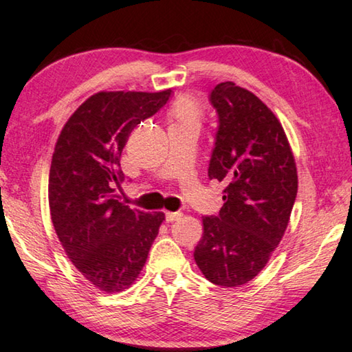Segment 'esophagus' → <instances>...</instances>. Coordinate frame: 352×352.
<instances>
[{
  "instance_id": "1",
  "label": "esophagus",
  "mask_w": 352,
  "mask_h": 352,
  "mask_svg": "<svg viewBox=\"0 0 352 352\" xmlns=\"http://www.w3.org/2000/svg\"><path fill=\"white\" fill-rule=\"evenodd\" d=\"M181 217H182L181 212H165V220H166V223H173V221L179 220Z\"/></svg>"
}]
</instances>
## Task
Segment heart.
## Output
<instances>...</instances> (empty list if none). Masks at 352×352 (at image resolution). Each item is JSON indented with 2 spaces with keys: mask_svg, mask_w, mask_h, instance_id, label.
<instances>
[{
  "mask_svg": "<svg viewBox=\"0 0 352 352\" xmlns=\"http://www.w3.org/2000/svg\"><path fill=\"white\" fill-rule=\"evenodd\" d=\"M170 117L176 124H195L199 126L203 118V107L193 96L184 95L173 102L170 109Z\"/></svg>",
  "mask_w": 352,
  "mask_h": 352,
  "instance_id": "b5f03b06",
  "label": "heart"
}]
</instances>
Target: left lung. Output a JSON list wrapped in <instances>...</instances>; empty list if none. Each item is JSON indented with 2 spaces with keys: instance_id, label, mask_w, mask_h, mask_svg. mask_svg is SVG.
I'll list each match as a JSON object with an SVG mask.
<instances>
[{
  "instance_id": "8db88e82",
  "label": "left lung",
  "mask_w": 352,
  "mask_h": 352,
  "mask_svg": "<svg viewBox=\"0 0 352 352\" xmlns=\"http://www.w3.org/2000/svg\"><path fill=\"white\" fill-rule=\"evenodd\" d=\"M218 113L209 177L224 182V204L203 218L195 262L212 284L240 287L268 263L289 226L298 171L276 115L252 91L230 80L212 90Z\"/></svg>"
}]
</instances>
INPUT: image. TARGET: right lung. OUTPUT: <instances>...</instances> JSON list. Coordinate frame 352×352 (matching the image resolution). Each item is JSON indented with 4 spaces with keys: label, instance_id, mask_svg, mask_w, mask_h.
<instances>
[{
    "label": "right lung",
    "instance_id": "1",
    "mask_svg": "<svg viewBox=\"0 0 352 352\" xmlns=\"http://www.w3.org/2000/svg\"><path fill=\"white\" fill-rule=\"evenodd\" d=\"M162 91H98L57 138L50 168L51 221L78 272L106 293L123 292L145 267L164 212L131 209L118 199L120 157L129 134L166 104Z\"/></svg>",
    "mask_w": 352,
    "mask_h": 352
}]
</instances>
